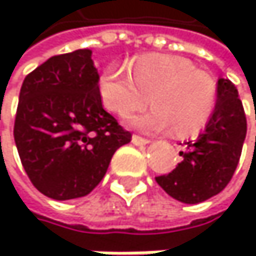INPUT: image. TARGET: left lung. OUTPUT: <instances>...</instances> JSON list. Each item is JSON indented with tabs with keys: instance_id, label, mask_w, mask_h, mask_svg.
I'll list each match as a JSON object with an SVG mask.
<instances>
[{
	"instance_id": "8db88e82",
	"label": "left lung",
	"mask_w": 256,
	"mask_h": 256,
	"mask_svg": "<svg viewBox=\"0 0 256 256\" xmlns=\"http://www.w3.org/2000/svg\"><path fill=\"white\" fill-rule=\"evenodd\" d=\"M98 81L89 48L48 58L22 81L15 144L32 184L52 200L89 195L114 154L130 142L102 109Z\"/></svg>"
}]
</instances>
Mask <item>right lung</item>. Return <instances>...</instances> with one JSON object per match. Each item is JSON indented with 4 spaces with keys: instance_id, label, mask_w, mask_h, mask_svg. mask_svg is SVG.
<instances>
[{
    "instance_id": "add662e5",
    "label": "right lung",
    "mask_w": 256,
    "mask_h": 256,
    "mask_svg": "<svg viewBox=\"0 0 256 256\" xmlns=\"http://www.w3.org/2000/svg\"><path fill=\"white\" fill-rule=\"evenodd\" d=\"M248 132V124L236 87L218 80L216 100L204 130L196 140L184 141L182 160L169 174L156 178L167 195L198 204L218 195L229 184Z\"/></svg>"
}]
</instances>
